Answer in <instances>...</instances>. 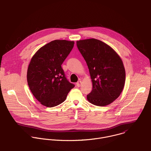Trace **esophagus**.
I'll return each instance as SVG.
<instances>
[{
	"instance_id": "obj_1",
	"label": "esophagus",
	"mask_w": 151,
	"mask_h": 151,
	"mask_svg": "<svg viewBox=\"0 0 151 151\" xmlns=\"http://www.w3.org/2000/svg\"><path fill=\"white\" fill-rule=\"evenodd\" d=\"M81 83H82V82H81V81H79L77 83H76V86H78V87H80L81 86Z\"/></svg>"
}]
</instances>
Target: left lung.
<instances>
[{
    "mask_svg": "<svg viewBox=\"0 0 151 151\" xmlns=\"http://www.w3.org/2000/svg\"><path fill=\"white\" fill-rule=\"evenodd\" d=\"M76 45L92 79L93 88L88 101L100 106L111 104L125 85V70L121 58L109 45L96 39L81 40Z\"/></svg>",
    "mask_w": 151,
    "mask_h": 151,
    "instance_id": "left-lung-1",
    "label": "left lung"
}]
</instances>
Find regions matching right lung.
I'll return each instance as SVG.
<instances>
[{"mask_svg": "<svg viewBox=\"0 0 151 151\" xmlns=\"http://www.w3.org/2000/svg\"><path fill=\"white\" fill-rule=\"evenodd\" d=\"M74 43L66 40L51 41L40 47L30 60L27 72L29 87L36 99L46 107L62 104L75 87L61 66Z\"/></svg>", "mask_w": 151, "mask_h": 151, "instance_id": "right-lung-1", "label": "right lung"}]
</instances>
